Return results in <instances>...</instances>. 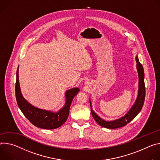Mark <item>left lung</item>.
<instances>
[{
    "instance_id": "1",
    "label": "left lung",
    "mask_w": 160,
    "mask_h": 160,
    "mask_svg": "<svg viewBox=\"0 0 160 160\" xmlns=\"http://www.w3.org/2000/svg\"><path fill=\"white\" fill-rule=\"evenodd\" d=\"M136 62H137V68L138 74V93L137 100L133 105V107L129 111V112L124 117L116 119L112 121H106L101 119L97 114H96L92 108L91 102L90 107L91 112L93 118L96 121V122L101 127L104 128H107L109 129H114L122 127L127 125L132 120H133L137 115L140 112L142 108L143 107V105L145 100L146 97V87L144 84V72L142 65L140 63L138 57H136Z\"/></svg>"
}]
</instances>
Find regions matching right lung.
Segmentation results:
<instances>
[{
	"label": "right lung",
	"mask_w": 160,
	"mask_h": 160,
	"mask_svg": "<svg viewBox=\"0 0 160 160\" xmlns=\"http://www.w3.org/2000/svg\"><path fill=\"white\" fill-rule=\"evenodd\" d=\"M79 91V88H76L66 92L65 105L57 113H53L50 111L36 108L26 101L21 93L18 79V68L17 69L15 94L18 105L24 116L32 125L37 127L51 130L61 127L67 121L69 114L70 104Z\"/></svg>",
	"instance_id": "add662e5"
}]
</instances>
